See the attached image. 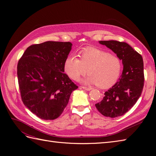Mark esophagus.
Here are the masks:
<instances>
[{"mask_svg":"<svg viewBox=\"0 0 156 156\" xmlns=\"http://www.w3.org/2000/svg\"><path fill=\"white\" fill-rule=\"evenodd\" d=\"M81 88L83 89H84V90H88V91L92 89V87H81Z\"/></svg>","mask_w":156,"mask_h":156,"instance_id":"1","label":"esophagus"}]
</instances>
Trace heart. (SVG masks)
I'll return each mask as SVG.
<instances>
[{
    "label": "heart",
    "mask_w": 156,
    "mask_h": 156,
    "mask_svg": "<svg viewBox=\"0 0 156 156\" xmlns=\"http://www.w3.org/2000/svg\"><path fill=\"white\" fill-rule=\"evenodd\" d=\"M80 59L68 55L64 62V70L74 81L87 72L88 76L83 80L87 84H96L102 88L111 87L119 79L122 62L119 56L101 49L87 47L79 52Z\"/></svg>",
    "instance_id": "obj_1"
}]
</instances>
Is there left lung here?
<instances>
[{"label": "left lung", "instance_id": "obj_1", "mask_svg": "<svg viewBox=\"0 0 156 156\" xmlns=\"http://www.w3.org/2000/svg\"><path fill=\"white\" fill-rule=\"evenodd\" d=\"M99 42L119 56L124 66L119 81L106 91L103 100L95 105L102 115L115 118L128 111L142 94L144 81L143 60L142 56L126 42Z\"/></svg>", "mask_w": 156, "mask_h": 156}]
</instances>
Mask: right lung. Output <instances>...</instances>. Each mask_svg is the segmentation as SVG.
<instances>
[{"label": "right lung", "instance_id": "add662e5", "mask_svg": "<svg viewBox=\"0 0 156 156\" xmlns=\"http://www.w3.org/2000/svg\"><path fill=\"white\" fill-rule=\"evenodd\" d=\"M71 42L48 41L29 46L17 64V77L24 105L40 119L59 117L78 87L64 73Z\"/></svg>", "mask_w": 156, "mask_h": 156}]
</instances>
